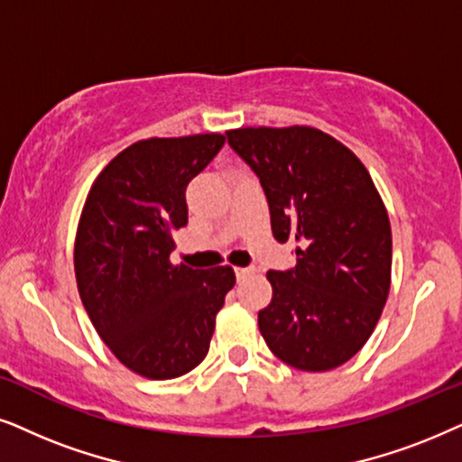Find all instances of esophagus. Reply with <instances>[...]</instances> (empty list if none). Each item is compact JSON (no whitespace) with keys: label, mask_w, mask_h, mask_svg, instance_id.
<instances>
[{"label":"esophagus","mask_w":462,"mask_h":462,"mask_svg":"<svg viewBox=\"0 0 462 462\" xmlns=\"http://www.w3.org/2000/svg\"><path fill=\"white\" fill-rule=\"evenodd\" d=\"M235 273H236V279L241 281V279H245V276H249L251 273H254V268H235Z\"/></svg>","instance_id":"esophagus-1"}]
</instances>
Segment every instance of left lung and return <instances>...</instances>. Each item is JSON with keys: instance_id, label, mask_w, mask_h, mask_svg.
Listing matches in <instances>:
<instances>
[{"instance_id": "left-lung-1", "label": "left lung", "mask_w": 462, "mask_h": 462, "mask_svg": "<svg viewBox=\"0 0 462 462\" xmlns=\"http://www.w3.org/2000/svg\"><path fill=\"white\" fill-rule=\"evenodd\" d=\"M227 143L260 177L273 235L295 241V268L266 274L273 300L257 315L287 365L328 372L370 340L389 298L391 221L370 173L312 126H247Z\"/></svg>"}]
</instances>
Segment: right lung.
Wrapping results in <instances>:
<instances>
[{"mask_svg": "<svg viewBox=\"0 0 462 462\" xmlns=\"http://www.w3.org/2000/svg\"><path fill=\"white\" fill-rule=\"evenodd\" d=\"M224 143L219 133L137 141L86 196L73 249L79 298L116 359L143 378H180L205 359L236 282L230 266L171 262L188 183Z\"/></svg>", "mask_w": 462, "mask_h": 462, "instance_id": "obj_1", "label": "right lung"}]
</instances>
